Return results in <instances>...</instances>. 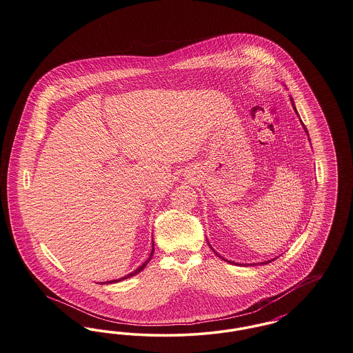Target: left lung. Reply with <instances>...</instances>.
I'll return each mask as SVG.
<instances>
[{
	"label": "left lung",
	"mask_w": 353,
	"mask_h": 353,
	"mask_svg": "<svg viewBox=\"0 0 353 353\" xmlns=\"http://www.w3.org/2000/svg\"><path fill=\"white\" fill-rule=\"evenodd\" d=\"M305 131H307V130H305ZM216 254H217V252H216ZM217 255H219V254H217ZM219 258H221V256H219ZM222 259H223V258H222ZM225 261H226V259H225ZM228 262H229V261H228ZM269 262H271V261H269ZM269 262H263V263H262V265H266V263H269ZM230 263H232V262H230ZM234 265H236V263H234Z\"/></svg>",
	"instance_id": "1"
}]
</instances>
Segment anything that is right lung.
Listing matches in <instances>:
<instances>
[{"mask_svg":"<svg viewBox=\"0 0 353 353\" xmlns=\"http://www.w3.org/2000/svg\"><path fill=\"white\" fill-rule=\"evenodd\" d=\"M153 252H154V250H153V249H152L151 255H150V258H148V261H147V262H144V263H143V265H141V266H140V268H139V269L134 270V272H131V274H128V275H127V276H124V278H121V279H117V281H111V282H110V283H114V282H120V281H123V279H127V278H131V276H134V275H136V274H139V272H140V271H141V270L144 269V268H145V266H147V265H148V262H150V261H151L152 255H153Z\"/></svg>","mask_w":353,"mask_h":353,"instance_id":"right-lung-1","label":"right lung"}]
</instances>
